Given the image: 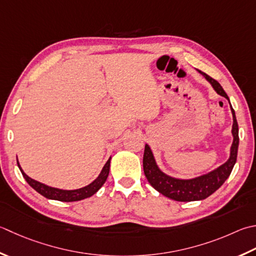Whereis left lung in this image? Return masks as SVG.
Here are the masks:
<instances>
[{"instance_id": "left-lung-1", "label": "left lung", "mask_w": 256, "mask_h": 256, "mask_svg": "<svg viewBox=\"0 0 256 256\" xmlns=\"http://www.w3.org/2000/svg\"><path fill=\"white\" fill-rule=\"evenodd\" d=\"M201 72V71H200ZM204 78L212 84L213 88L218 94L222 95L225 98L228 100V94L224 92L223 88L220 85L216 80L208 76V74L201 72ZM231 111L233 114V143L231 146V155L221 166L208 174L202 175V176L191 178V180H180L168 176L164 174L161 170L158 168L156 163L153 156V153L148 145H145L144 155H143V170L148 183L156 190L158 192L165 195L168 198L175 200L180 202H191L204 200L213 194L218 188L222 186V184L226 181V178L231 174L235 162L238 158V125L235 116V112L231 106Z\"/></svg>"}]
</instances>
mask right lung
<instances>
[{
  "label": "right lung",
  "mask_w": 256,
  "mask_h": 256,
  "mask_svg": "<svg viewBox=\"0 0 256 256\" xmlns=\"http://www.w3.org/2000/svg\"><path fill=\"white\" fill-rule=\"evenodd\" d=\"M110 163H111V158H108L106 164L104 165L102 172L100 173L98 178L95 180V181H93L91 184H88V186H84V188H78V190H72V191H66V190H60V188L48 186V185L42 184L38 181H35V180H33L31 178H28V175L23 172V170L21 168V166H20L18 161V168H20V171L22 172V175L25 178V181L31 185L35 191L41 195H43L44 198H50V200H56V201H61V202L80 201V200L90 198V196H92L93 194L96 193L98 190L102 188V185L105 183V181H106V178L108 176Z\"/></svg>",
  "instance_id": "1"
}]
</instances>
